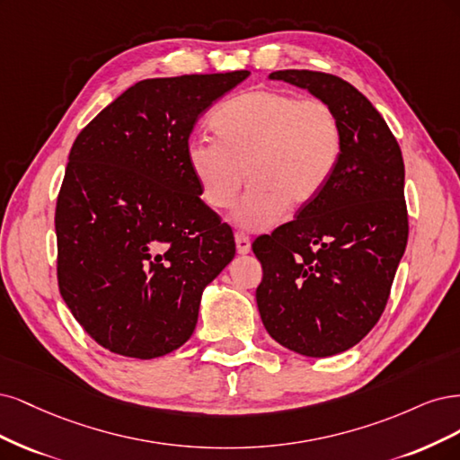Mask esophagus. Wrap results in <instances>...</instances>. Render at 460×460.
Returning <instances> with one entry per match:
<instances>
[{
    "mask_svg": "<svg viewBox=\"0 0 460 460\" xmlns=\"http://www.w3.org/2000/svg\"><path fill=\"white\" fill-rule=\"evenodd\" d=\"M234 243H236V252H239V254H248L252 243H250V236L246 233L236 231L234 233Z\"/></svg>",
    "mask_w": 460,
    "mask_h": 460,
    "instance_id": "esophagus-1",
    "label": "esophagus"
}]
</instances>
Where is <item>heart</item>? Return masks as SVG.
<instances>
[{"label":"heart","mask_w":460,"mask_h":460,"mask_svg":"<svg viewBox=\"0 0 460 460\" xmlns=\"http://www.w3.org/2000/svg\"><path fill=\"white\" fill-rule=\"evenodd\" d=\"M212 126L216 136L187 141V164L214 210L231 208L248 175L252 185L234 210L246 229H265L287 206L298 210L314 202L342 155V124L321 99L248 92L224 102Z\"/></svg>","instance_id":"1"}]
</instances>
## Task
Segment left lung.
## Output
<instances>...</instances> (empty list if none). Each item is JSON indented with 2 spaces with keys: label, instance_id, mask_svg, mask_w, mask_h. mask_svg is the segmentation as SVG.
<instances>
[{
  "label": "left lung",
  "instance_id": "8db88e82",
  "mask_svg": "<svg viewBox=\"0 0 460 460\" xmlns=\"http://www.w3.org/2000/svg\"><path fill=\"white\" fill-rule=\"evenodd\" d=\"M270 78L329 102L342 124L329 185L252 244L263 270L256 302L265 331L296 353L329 358L367 336L388 304L409 236L403 156L380 112L346 80L315 70Z\"/></svg>",
  "mask_w": 460,
  "mask_h": 460
}]
</instances>
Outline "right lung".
Returning a JSON list of instances; mask_svg holds the SVG:
<instances>
[{
	"label": "right lung",
	"instance_id": "obj_1",
	"mask_svg": "<svg viewBox=\"0 0 460 460\" xmlns=\"http://www.w3.org/2000/svg\"><path fill=\"white\" fill-rule=\"evenodd\" d=\"M248 70L137 82L74 141L57 197L58 292L105 349L162 358L197 327L204 287L234 256L187 164L199 116Z\"/></svg>",
	"mask_w": 460,
	"mask_h": 460
}]
</instances>
